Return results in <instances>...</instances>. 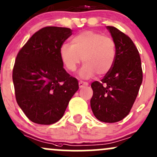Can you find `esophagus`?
<instances>
[{
  "label": "esophagus",
  "mask_w": 157,
  "mask_h": 157,
  "mask_svg": "<svg viewBox=\"0 0 157 157\" xmlns=\"http://www.w3.org/2000/svg\"><path fill=\"white\" fill-rule=\"evenodd\" d=\"M88 82H83V81H80L79 82V87L81 89V88H82L83 86H88Z\"/></svg>",
  "instance_id": "1"
}]
</instances>
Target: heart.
Wrapping results in <instances>:
<instances>
[{"instance_id": "b5f03b06", "label": "heart", "mask_w": 157, "mask_h": 157, "mask_svg": "<svg viewBox=\"0 0 157 157\" xmlns=\"http://www.w3.org/2000/svg\"><path fill=\"white\" fill-rule=\"evenodd\" d=\"M71 44H63L60 47V57L71 72L77 70L82 58L84 65L80 71L82 78H91L96 73L100 76L106 75L114 65L116 46L112 38L86 30L72 38Z\"/></svg>"}]
</instances>
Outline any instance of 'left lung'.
Here are the masks:
<instances>
[{
    "mask_svg": "<svg viewBox=\"0 0 157 157\" xmlns=\"http://www.w3.org/2000/svg\"><path fill=\"white\" fill-rule=\"evenodd\" d=\"M107 30L116 46V57L111 70L101 82L91 85L93 95L91 108L96 118L106 123H115L130 112L142 82L141 58L128 36L114 27Z\"/></svg>",
    "mask_w": 157,
    "mask_h": 157,
    "instance_id": "left-lung-1",
    "label": "left lung"
}]
</instances>
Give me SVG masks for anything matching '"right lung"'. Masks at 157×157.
Segmentation results:
<instances>
[{"label": "right lung", "instance_id": "right-lung-1", "mask_svg": "<svg viewBox=\"0 0 157 157\" xmlns=\"http://www.w3.org/2000/svg\"><path fill=\"white\" fill-rule=\"evenodd\" d=\"M71 35L67 27H43L17 55L13 71L15 98L34 123L58 121L78 90V81L64 69L59 54L60 47Z\"/></svg>", "mask_w": 157, "mask_h": 157}]
</instances>
